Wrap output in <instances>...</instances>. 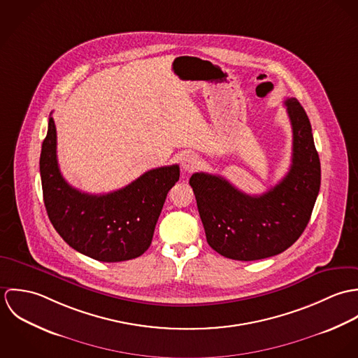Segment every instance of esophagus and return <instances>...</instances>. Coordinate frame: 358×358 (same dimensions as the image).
<instances>
[{
	"label": "esophagus",
	"instance_id": "1",
	"mask_svg": "<svg viewBox=\"0 0 358 358\" xmlns=\"http://www.w3.org/2000/svg\"><path fill=\"white\" fill-rule=\"evenodd\" d=\"M180 164L186 172H193L200 165V159L196 154L186 153L180 157Z\"/></svg>",
	"mask_w": 358,
	"mask_h": 358
}]
</instances>
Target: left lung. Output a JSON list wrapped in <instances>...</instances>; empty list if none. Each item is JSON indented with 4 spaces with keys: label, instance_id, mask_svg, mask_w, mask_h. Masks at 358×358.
I'll return each instance as SVG.
<instances>
[{
    "label": "left lung",
    "instance_id": "obj_1",
    "mask_svg": "<svg viewBox=\"0 0 358 358\" xmlns=\"http://www.w3.org/2000/svg\"><path fill=\"white\" fill-rule=\"evenodd\" d=\"M292 125V164L270 190L250 196L222 176L193 173L197 208L212 250L234 260H259L288 250L305 231L315 204L321 166L305 108L285 101Z\"/></svg>",
    "mask_w": 358,
    "mask_h": 358
}]
</instances>
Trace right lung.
Returning <instances> with one entry per match:
<instances>
[{"mask_svg": "<svg viewBox=\"0 0 358 358\" xmlns=\"http://www.w3.org/2000/svg\"><path fill=\"white\" fill-rule=\"evenodd\" d=\"M179 172L176 164L159 166L120 190L99 196L83 193L60 173L56 128L50 117L40 157L44 204L55 230L80 254L99 262H124L145 254Z\"/></svg>", "mask_w": 358, "mask_h": 358, "instance_id": "add662e5", "label": "right lung"}]
</instances>
